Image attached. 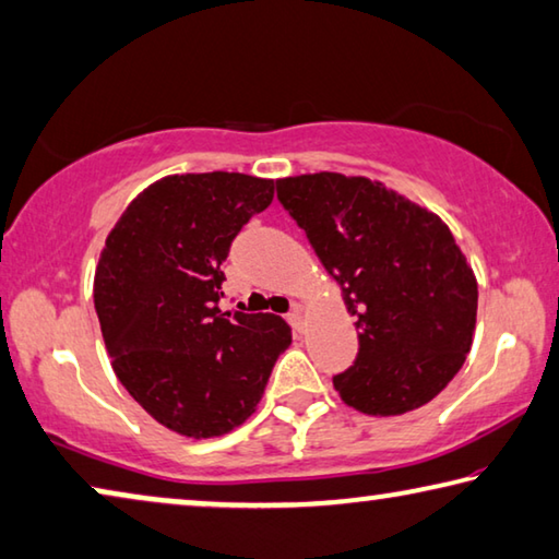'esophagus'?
Segmentation results:
<instances>
[{"label": "esophagus", "instance_id": "esophagus-1", "mask_svg": "<svg viewBox=\"0 0 559 559\" xmlns=\"http://www.w3.org/2000/svg\"><path fill=\"white\" fill-rule=\"evenodd\" d=\"M287 322L292 329H295V332H301V326H305V314H301V307H292V312L287 314Z\"/></svg>", "mask_w": 559, "mask_h": 559}]
</instances>
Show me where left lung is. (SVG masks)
Returning a JSON list of instances; mask_svg holds the SVG:
<instances>
[{
    "label": "left lung",
    "mask_w": 559,
    "mask_h": 559,
    "mask_svg": "<svg viewBox=\"0 0 559 559\" xmlns=\"http://www.w3.org/2000/svg\"><path fill=\"white\" fill-rule=\"evenodd\" d=\"M277 200L359 317V354L334 377L344 404L401 416L436 399L471 352L478 312V282L448 225L342 173L282 178Z\"/></svg>",
    "instance_id": "1"
}]
</instances>
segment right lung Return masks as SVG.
<instances>
[{"label": "right lung", "instance_id": "right-lung-1", "mask_svg": "<svg viewBox=\"0 0 559 559\" xmlns=\"http://www.w3.org/2000/svg\"><path fill=\"white\" fill-rule=\"evenodd\" d=\"M274 180L186 173L153 182L106 237L94 305L126 391L170 431L213 438L258 408L292 332L277 314L219 312L230 245Z\"/></svg>", "mask_w": 559, "mask_h": 559}]
</instances>
